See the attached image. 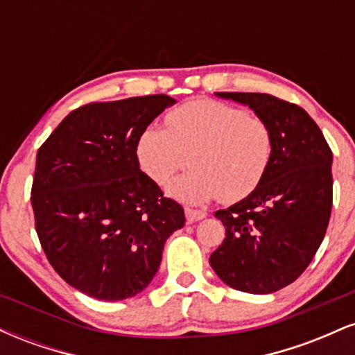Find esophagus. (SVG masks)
<instances>
[{"instance_id":"obj_1","label":"esophagus","mask_w":355,"mask_h":355,"mask_svg":"<svg viewBox=\"0 0 355 355\" xmlns=\"http://www.w3.org/2000/svg\"><path fill=\"white\" fill-rule=\"evenodd\" d=\"M185 217H187V222L193 223V222H198V220L205 218L207 217V211L195 210V209H190V207H187V209H185Z\"/></svg>"}]
</instances>
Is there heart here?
<instances>
[{"label": "heart", "instance_id": "obj_1", "mask_svg": "<svg viewBox=\"0 0 355 355\" xmlns=\"http://www.w3.org/2000/svg\"><path fill=\"white\" fill-rule=\"evenodd\" d=\"M168 130L150 125L137 145L141 170L178 200L202 205L214 198L234 203L248 197L266 177L274 137L263 118L217 100H193L166 115Z\"/></svg>", "mask_w": 355, "mask_h": 355}]
</instances>
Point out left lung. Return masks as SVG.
Masks as SVG:
<instances>
[{
    "instance_id": "left-lung-1",
    "label": "left lung",
    "mask_w": 355,
    "mask_h": 355,
    "mask_svg": "<svg viewBox=\"0 0 355 355\" xmlns=\"http://www.w3.org/2000/svg\"><path fill=\"white\" fill-rule=\"evenodd\" d=\"M247 105L263 118L274 153L260 185L215 217L225 240L210 266L227 285L272 294L292 284L312 262L332 210V152L304 108L267 93H215Z\"/></svg>"
}]
</instances>
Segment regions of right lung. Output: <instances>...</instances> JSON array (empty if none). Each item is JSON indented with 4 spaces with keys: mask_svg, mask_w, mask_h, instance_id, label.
I'll return each mask as SVG.
<instances>
[{
    "mask_svg": "<svg viewBox=\"0 0 355 355\" xmlns=\"http://www.w3.org/2000/svg\"><path fill=\"white\" fill-rule=\"evenodd\" d=\"M166 95L73 110L36 155L35 227L48 262L76 291L123 300L152 282L166 239L185 225L180 203L140 170L144 130Z\"/></svg>",
    "mask_w": 355,
    "mask_h": 355,
    "instance_id": "obj_1",
    "label": "right lung"
}]
</instances>
